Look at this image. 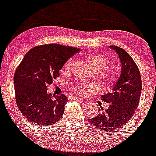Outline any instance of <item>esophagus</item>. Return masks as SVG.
Returning a JSON list of instances; mask_svg holds the SVG:
<instances>
[{"label": "esophagus", "mask_w": 156, "mask_h": 156, "mask_svg": "<svg viewBox=\"0 0 156 156\" xmlns=\"http://www.w3.org/2000/svg\"><path fill=\"white\" fill-rule=\"evenodd\" d=\"M74 100H76V101H78V102H80V103H82V102H83V100H82V99H80V98H74Z\"/></svg>", "instance_id": "obj_1"}]
</instances>
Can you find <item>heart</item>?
I'll return each instance as SVG.
<instances>
[{
	"label": "heart",
	"mask_w": 156,
	"mask_h": 156,
	"mask_svg": "<svg viewBox=\"0 0 156 156\" xmlns=\"http://www.w3.org/2000/svg\"><path fill=\"white\" fill-rule=\"evenodd\" d=\"M87 61L92 67L95 69L96 71H102L106 69L109 65V60L104 55L101 54V53H91L87 55ZM74 58H69L67 62L64 64V67L66 69H70L74 64ZM93 88V86L92 84H86L84 85L83 88L80 87L77 89L78 92L80 94H83L86 93V89H92Z\"/></svg>",
	"instance_id": "b5f03b06"
}]
</instances>
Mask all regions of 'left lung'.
<instances>
[{"label": "left lung", "mask_w": 156, "mask_h": 156, "mask_svg": "<svg viewBox=\"0 0 156 156\" xmlns=\"http://www.w3.org/2000/svg\"><path fill=\"white\" fill-rule=\"evenodd\" d=\"M109 48L115 51L121 62V73L119 79L113 86L112 92L103 94L101 100L110 104L96 117L88 119L93 126L103 131H110L123 126L137 109L142 89L141 75L136 64L122 48L115 45Z\"/></svg>", "instance_id": "obj_1"}]
</instances>
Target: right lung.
I'll return each mask as SVG.
<instances>
[{
    "label": "right lung",
    "instance_id": "1",
    "mask_svg": "<svg viewBox=\"0 0 156 156\" xmlns=\"http://www.w3.org/2000/svg\"><path fill=\"white\" fill-rule=\"evenodd\" d=\"M79 48L42 44L25 55L14 76L15 100L23 115L37 125H51L62 118L68 99L48 94V86L59 76L65 62Z\"/></svg>",
    "mask_w": 156,
    "mask_h": 156
}]
</instances>
